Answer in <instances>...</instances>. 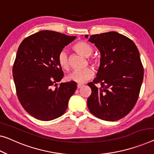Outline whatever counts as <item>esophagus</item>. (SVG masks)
Wrapping results in <instances>:
<instances>
[{
	"label": "esophagus",
	"instance_id": "esophagus-1",
	"mask_svg": "<svg viewBox=\"0 0 154 154\" xmlns=\"http://www.w3.org/2000/svg\"><path fill=\"white\" fill-rule=\"evenodd\" d=\"M84 86V84H77V88H82V86Z\"/></svg>",
	"mask_w": 154,
	"mask_h": 154
}]
</instances>
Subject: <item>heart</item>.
Returning a JSON list of instances; mask_svg holds the SVG:
<instances>
[{
  "label": "heart",
  "instance_id": "b5f03b06",
  "mask_svg": "<svg viewBox=\"0 0 154 154\" xmlns=\"http://www.w3.org/2000/svg\"><path fill=\"white\" fill-rule=\"evenodd\" d=\"M75 50L86 57H89L93 52V48L91 44L86 41H79L74 45ZM92 65L97 66L100 64V61L97 59H92L89 60ZM58 63L60 67L63 70H68L69 68V60L67 52L62 50L58 56ZM94 76V71L91 68H86L82 70H75L68 75L67 79L68 81L74 82L76 83L83 84L88 81Z\"/></svg>",
  "mask_w": 154,
  "mask_h": 154
}]
</instances>
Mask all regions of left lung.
Masks as SVG:
<instances>
[{"instance_id":"1","label":"left lung","mask_w":154,"mask_h":154,"mask_svg":"<svg viewBox=\"0 0 154 154\" xmlns=\"http://www.w3.org/2000/svg\"><path fill=\"white\" fill-rule=\"evenodd\" d=\"M88 38V35H85ZM101 54L97 77L88 84L91 113L106 121H117L136 105L144 76L139 51L134 41L116 32L90 36ZM100 83L101 86H95Z\"/></svg>"}]
</instances>
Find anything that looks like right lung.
<instances>
[{
	"label": "right lung",
	"mask_w": 154,
	"mask_h": 154,
	"mask_svg": "<svg viewBox=\"0 0 154 154\" xmlns=\"http://www.w3.org/2000/svg\"><path fill=\"white\" fill-rule=\"evenodd\" d=\"M75 38L42 30L27 36L18 47L12 69L16 91L22 106L37 120L50 121L62 116L76 91V82L57 84L63 77L59 54Z\"/></svg>",
	"instance_id": "1"
}]
</instances>
